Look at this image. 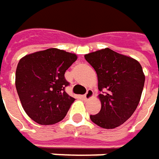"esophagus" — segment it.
Here are the masks:
<instances>
[{
	"instance_id": "obj_1",
	"label": "esophagus",
	"mask_w": 159,
	"mask_h": 159,
	"mask_svg": "<svg viewBox=\"0 0 159 159\" xmlns=\"http://www.w3.org/2000/svg\"><path fill=\"white\" fill-rule=\"evenodd\" d=\"M93 96H94V93H93V90L92 89H88V91L87 93L84 95V98L86 100H89L90 99L93 98Z\"/></svg>"
}]
</instances>
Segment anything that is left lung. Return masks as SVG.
I'll return each mask as SVG.
<instances>
[{
    "label": "left lung",
    "instance_id": "left-lung-1",
    "mask_svg": "<svg viewBox=\"0 0 159 159\" xmlns=\"http://www.w3.org/2000/svg\"><path fill=\"white\" fill-rule=\"evenodd\" d=\"M86 61L98 75L99 113L90 115L94 123L104 129H114L125 123L138 107L145 75L137 60L109 48L85 54Z\"/></svg>",
    "mask_w": 159,
    "mask_h": 159
}]
</instances>
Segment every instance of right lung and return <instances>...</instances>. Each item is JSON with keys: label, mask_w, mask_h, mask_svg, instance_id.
Returning a JSON list of instances; mask_svg holds the SVG:
<instances>
[{"label": "right lung", "mask_w": 159, "mask_h": 159, "mask_svg": "<svg viewBox=\"0 0 159 159\" xmlns=\"http://www.w3.org/2000/svg\"><path fill=\"white\" fill-rule=\"evenodd\" d=\"M75 53L49 48L20 60L15 85L26 114L36 123L50 125L61 121L75 98L64 89V73L76 60Z\"/></svg>", "instance_id": "add662e5"}]
</instances>
